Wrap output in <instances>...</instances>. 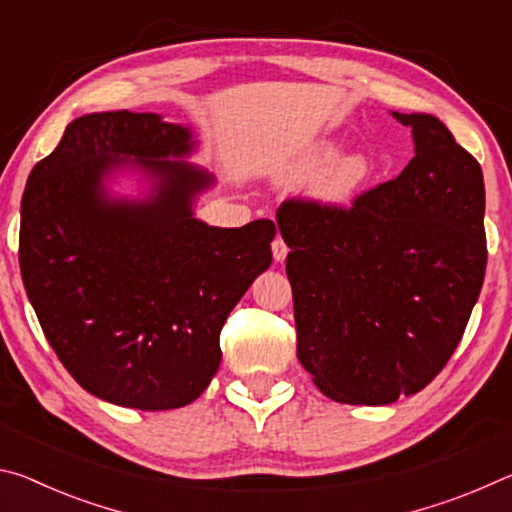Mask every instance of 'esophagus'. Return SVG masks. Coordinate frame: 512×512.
Wrapping results in <instances>:
<instances>
[{
    "label": "esophagus",
    "mask_w": 512,
    "mask_h": 512,
    "mask_svg": "<svg viewBox=\"0 0 512 512\" xmlns=\"http://www.w3.org/2000/svg\"><path fill=\"white\" fill-rule=\"evenodd\" d=\"M287 255H289L287 241H284L282 237H275L273 239V257H275V262H284V259H287Z\"/></svg>",
    "instance_id": "obj_1"
}]
</instances>
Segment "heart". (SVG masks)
Instances as JSON below:
<instances>
[{
	"label": "heart",
	"instance_id": "obj_1",
	"mask_svg": "<svg viewBox=\"0 0 512 512\" xmlns=\"http://www.w3.org/2000/svg\"><path fill=\"white\" fill-rule=\"evenodd\" d=\"M336 153H339V146L332 142L314 144L287 169V178L293 183H305V180L318 176L319 171L329 163L330 167L326 166L328 169L324 168L326 171L322 170L324 173L316 180V196L329 205L350 203L370 178V162L366 155L350 153L332 163Z\"/></svg>",
	"mask_w": 512,
	"mask_h": 512
}]
</instances>
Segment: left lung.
<instances>
[{"mask_svg": "<svg viewBox=\"0 0 512 512\" xmlns=\"http://www.w3.org/2000/svg\"><path fill=\"white\" fill-rule=\"evenodd\" d=\"M415 155L352 205L277 207L291 248L298 359L341 404H391L445 368L483 287L481 164L431 115H400Z\"/></svg>", "mask_w": 512, "mask_h": 512, "instance_id": "1", "label": "left lung"}]
</instances>
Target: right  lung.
Returning <instances> with one entry per match:
<instances>
[{"label":"right lung","instance_id":"add662e5","mask_svg":"<svg viewBox=\"0 0 512 512\" xmlns=\"http://www.w3.org/2000/svg\"><path fill=\"white\" fill-rule=\"evenodd\" d=\"M189 149L187 128L153 112H92L65 128L22 194L20 273L42 332L85 391L128 409L194 402L219 370L232 307L271 266V219H194L212 176L160 160ZM126 157L161 178L151 202L102 196V176Z\"/></svg>","mask_w":512,"mask_h":512}]
</instances>
